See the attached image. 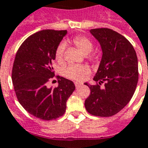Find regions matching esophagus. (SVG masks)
<instances>
[{"label": "esophagus", "instance_id": "34e87169", "mask_svg": "<svg viewBox=\"0 0 148 148\" xmlns=\"http://www.w3.org/2000/svg\"><path fill=\"white\" fill-rule=\"evenodd\" d=\"M74 85H75V87H76V88H78V87L82 85V83H80V82H75Z\"/></svg>", "mask_w": 148, "mask_h": 148}]
</instances>
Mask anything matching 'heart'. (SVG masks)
I'll return each instance as SVG.
<instances>
[{
	"label": "heart",
	"instance_id": "1",
	"mask_svg": "<svg viewBox=\"0 0 148 148\" xmlns=\"http://www.w3.org/2000/svg\"><path fill=\"white\" fill-rule=\"evenodd\" d=\"M73 43L84 54H87L91 52L94 47V44L91 40L86 36L75 37L73 39ZM65 48H66V45L63 42L60 43L59 45H58L56 51H55V58L58 62H62L63 59ZM87 73H88V68L86 66H73V65L67 66L63 71V74L66 77L72 80H75V81L82 80Z\"/></svg>",
	"mask_w": 148,
	"mask_h": 148
}]
</instances>
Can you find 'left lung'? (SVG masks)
Returning <instances> with one entry per match:
<instances>
[{"label": "left lung", "instance_id": "obj_1", "mask_svg": "<svg viewBox=\"0 0 148 148\" xmlns=\"http://www.w3.org/2000/svg\"><path fill=\"white\" fill-rule=\"evenodd\" d=\"M90 33L100 43L103 57L94 77L96 84L85 83L90 89L85 107L90 114L110 117L119 112L135 93L139 79L138 59L131 42L116 31L100 28ZM103 82L104 88L101 89Z\"/></svg>", "mask_w": 148, "mask_h": 148}]
</instances>
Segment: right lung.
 Listing matches in <instances>:
<instances>
[{
	"instance_id": "add662e5",
	"label": "right lung",
	"mask_w": 148,
	"mask_h": 148,
	"mask_svg": "<svg viewBox=\"0 0 148 148\" xmlns=\"http://www.w3.org/2000/svg\"><path fill=\"white\" fill-rule=\"evenodd\" d=\"M66 30L45 29L26 38L16 53L12 81L16 96L25 110L43 120L62 116L66 101L75 90L74 82L55 76L52 66L55 51ZM56 77L59 86L48 88L46 83Z\"/></svg>"
}]
</instances>
